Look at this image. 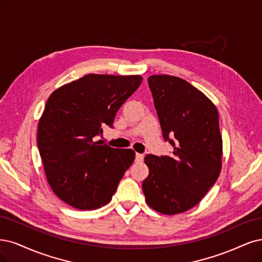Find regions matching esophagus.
Segmentation results:
<instances>
[{"instance_id": "34e87169", "label": "esophagus", "mask_w": 262, "mask_h": 262, "mask_svg": "<svg viewBox=\"0 0 262 262\" xmlns=\"http://www.w3.org/2000/svg\"><path fill=\"white\" fill-rule=\"evenodd\" d=\"M143 159H144V155H142V154L135 155V161H137V162H142Z\"/></svg>"}]
</instances>
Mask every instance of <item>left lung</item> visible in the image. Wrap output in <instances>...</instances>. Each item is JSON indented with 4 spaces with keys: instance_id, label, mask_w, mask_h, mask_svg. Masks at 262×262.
Listing matches in <instances>:
<instances>
[{
    "instance_id": "obj_1",
    "label": "left lung",
    "mask_w": 262,
    "mask_h": 262,
    "mask_svg": "<svg viewBox=\"0 0 262 262\" xmlns=\"http://www.w3.org/2000/svg\"><path fill=\"white\" fill-rule=\"evenodd\" d=\"M148 85L171 156L148 154L142 184L147 205L164 214L193 208L215 183L222 167V137L214 104L187 81L154 75Z\"/></svg>"
}]
</instances>
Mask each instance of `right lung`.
Wrapping results in <instances>:
<instances>
[{
    "label": "right lung",
    "mask_w": 262,
    "mask_h": 262,
    "mask_svg": "<svg viewBox=\"0 0 262 262\" xmlns=\"http://www.w3.org/2000/svg\"><path fill=\"white\" fill-rule=\"evenodd\" d=\"M143 78L90 74L54 91L38 125V147L48 182L74 208L93 210L112 201L135 158L132 149L102 145L95 137L113 127L121 105Z\"/></svg>",
    "instance_id": "obj_1"
}]
</instances>
